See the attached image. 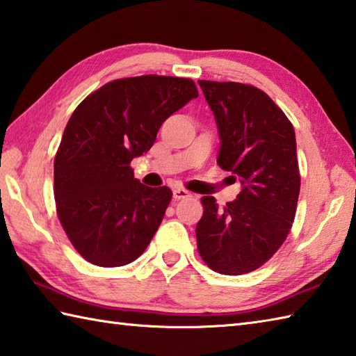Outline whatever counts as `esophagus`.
<instances>
[{
    "label": "esophagus",
    "mask_w": 356,
    "mask_h": 356,
    "mask_svg": "<svg viewBox=\"0 0 356 356\" xmlns=\"http://www.w3.org/2000/svg\"><path fill=\"white\" fill-rule=\"evenodd\" d=\"M172 197L176 199V200H180V199L190 197V193H188L185 188H174V190H172Z\"/></svg>",
    "instance_id": "esophagus-1"
}]
</instances>
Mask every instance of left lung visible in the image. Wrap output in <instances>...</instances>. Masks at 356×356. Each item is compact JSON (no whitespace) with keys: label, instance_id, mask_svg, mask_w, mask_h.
<instances>
[{"label":"left lung","instance_id":"obj_1","mask_svg":"<svg viewBox=\"0 0 356 356\" xmlns=\"http://www.w3.org/2000/svg\"><path fill=\"white\" fill-rule=\"evenodd\" d=\"M199 86L218 124V163L242 190L225 208L202 197L197 250L220 275L250 273L277 252L293 224L301 186L295 129L261 89L207 80Z\"/></svg>","mask_w":356,"mask_h":356}]
</instances>
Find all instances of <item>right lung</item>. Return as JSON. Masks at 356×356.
Returning <instances> with one entry per match:
<instances>
[{
    "mask_svg": "<svg viewBox=\"0 0 356 356\" xmlns=\"http://www.w3.org/2000/svg\"><path fill=\"white\" fill-rule=\"evenodd\" d=\"M197 95L190 79L142 75L106 83L74 111L55 156L54 194L61 225L88 262L122 267L148 247L172 193L140 184L129 163Z\"/></svg>",
    "mask_w": 356,
    "mask_h": 356,
    "instance_id": "1",
    "label": "right lung"
}]
</instances>
